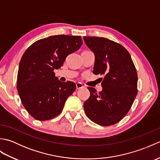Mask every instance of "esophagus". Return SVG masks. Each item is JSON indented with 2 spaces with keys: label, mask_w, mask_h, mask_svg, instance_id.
<instances>
[{
  "label": "esophagus",
  "mask_w": 160,
  "mask_h": 160,
  "mask_svg": "<svg viewBox=\"0 0 160 160\" xmlns=\"http://www.w3.org/2000/svg\"><path fill=\"white\" fill-rule=\"evenodd\" d=\"M83 87H84V86L82 85V83H80V82L76 83V89H82V88H83Z\"/></svg>",
  "instance_id": "obj_1"
}]
</instances>
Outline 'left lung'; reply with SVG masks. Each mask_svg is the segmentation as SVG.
Wrapping results in <instances>:
<instances>
[{
    "label": "left lung",
    "mask_w": 160,
    "mask_h": 160,
    "mask_svg": "<svg viewBox=\"0 0 160 160\" xmlns=\"http://www.w3.org/2000/svg\"><path fill=\"white\" fill-rule=\"evenodd\" d=\"M95 54L93 73L104 75L102 91L88 87L90 97L84 108L91 121L101 126L113 125L130 110L138 93V73L128 51L120 44L102 37L84 36Z\"/></svg>",
    "instance_id": "8db88e82"
}]
</instances>
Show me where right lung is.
Listing matches in <instances>:
<instances>
[{
	"mask_svg": "<svg viewBox=\"0 0 160 160\" xmlns=\"http://www.w3.org/2000/svg\"><path fill=\"white\" fill-rule=\"evenodd\" d=\"M82 44L81 36H52L37 40L24 53L16 87L24 107L36 120L45 121L58 116L76 90V84L61 82L53 71L60 69L67 56Z\"/></svg>",
	"mask_w": 160,
	"mask_h": 160,
	"instance_id": "1",
	"label": "right lung"
}]
</instances>
